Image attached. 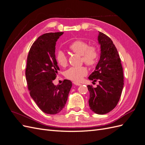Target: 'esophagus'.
I'll list each match as a JSON object with an SVG mask.
<instances>
[{
  "instance_id": "obj_1",
  "label": "esophagus",
  "mask_w": 145,
  "mask_h": 145,
  "mask_svg": "<svg viewBox=\"0 0 145 145\" xmlns=\"http://www.w3.org/2000/svg\"><path fill=\"white\" fill-rule=\"evenodd\" d=\"M73 83L75 85H77V86H80L81 84L80 83H78V82H73Z\"/></svg>"
}]
</instances>
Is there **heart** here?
Masks as SVG:
<instances>
[{"label":"heart","instance_id":"heart-1","mask_svg":"<svg viewBox=\"0 0 145 145\" xmlns=\"http://www.w3.org/2000/svg\"><path fill=\"white\" fill-rule=\"evenodd\" d=\"M69 51L81 56V62L89 67H93L97 63L99 58L98 48L94 45H89L84 40H76L68 46ZM55 58L57 63L60 67H65L67 65V57L62 51L56 52ZM88 73L86 67H71L65 71V76L69 80L74 82L80 81Z\"/></svg>","mask_w":145,"mask_h":145}]
</instances>
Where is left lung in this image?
Returning a JSON list of instances; mask_svg holds the SVG:
<instances>
[{
    "instance_id": "1",
    "label": "left lung",
    "mask_w": 145,
    "mask_h": 145,
    "mask_svg": "<svg viewBox=\"0 0 145 145\" xmlns=\"http://www.w3.org/2000/svg\"><path fill=\"white\" fill-rule=\"evenodd\" d=\"M98 40L101 46L100 59L88 78L99 83L96 88L87 87L90 109L98 114H105L117 106L123 88L124 77L119 54L111 39L99 32Z\"/></svg>"
}]
</instances>
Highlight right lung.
<instances>
[{"label": "right lung", "instance_id": "1", "mask_svg": "<svg viewBox=\"0 0 145 145\" xmlns=\"http://www.w3.org/2000/svg\"><path fill=\"white\" fill-rule=\"evenodd\" d=\"M63 34H43L33 43L27 57L25 76L29 94L38 107L48 114H56L62 110L72 86L69 80H63L57 86L52 83L59 71L55 46Z\"/></svg>", "mask_w": 145, "mask_h": 145}]
</instances>
